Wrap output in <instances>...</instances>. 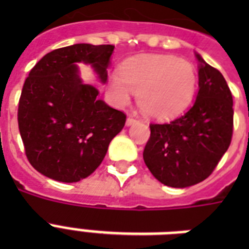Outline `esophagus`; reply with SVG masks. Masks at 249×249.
Listing matches in <instances>:
<instances>
[{"label": "esophagus", "instance_id": "1", "mask_svg": "<svg viewBox=\"0 0 249 249\" xmlns=\"http://www.w3.org/2000/svg\"><path fill=\"white\" fill-rule=\"evenodd\" d=\"M137 121H138V117L130 115V116L126 119V125H132V124H134V123H137Z\"/></svg>", "mask_w": 249, "mask_h": 249}]
</instances>
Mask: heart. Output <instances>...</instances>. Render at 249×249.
Wrapping results in <instances>:
<instances>
[{
	"label": "heart",
	"mask_w": 249,
	"mask_h": 249,
	"mask_svg": "<svg viewBox=\"0 0 249 249\" xmlns=\"http://www.w3.org/2000/svg\"><path fill=\"white\" fill-rule=\"evenodd\" d=\"M197 73L191 62L174 55H143L121 67L112 75L109 88L121 103L130 93L138 95V105L147 116L168 120L185 111L193 101Z\"/></svg>",
	"instance_id": "obj_1"
}]
</instances>
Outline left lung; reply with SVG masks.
<instances>
[{
	"label": "left lung",
	"instance_id": "left-lung-1",
	"mask_svg": "<svg viewBox=\"0 0 249 249\" xmlns=\"http://www.w3.org/2000/svg\"><path fill=\"white\" fill-rule=\"evenodd\" d=\"M199 60V91L193 107L164 124H150L144 164L170 187H189L208 178L231 143L232 95L218 70Z\"/></svg>",
	"mask_w": 249,
	"mask_h": 249
}]
</instances>
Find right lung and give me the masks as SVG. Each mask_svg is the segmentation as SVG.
Here are the masks:
<instances>
[{
	"label": "right lung",
	"mask_w": 249,
	"mask_h": 249,
	"mask_svg": "<svg viewBox=\"0 0 249 249\" xmlns=\"http://www.w3.org/2000/svg\"><path fill=\"white\" fill-rule=\"evenodd\" d=\"M113 45L76 44L55 49L31 70L21 89L18 125L31 165L46 177L77 182L105 159L126 115L98 99L83 84L76 63L91 64L102 83Z\"/></svg>",
	"instance_id": "add662e5"
}]
</instances>
